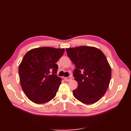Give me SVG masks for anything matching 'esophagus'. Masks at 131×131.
<instances>
[{
	"label": "esophagus",
	"mask_w": 131,
	"mask_h": 131,
	"mask_svg": "<svg viewBox=\"0 0 131 131\" xmlns=\"http://www.w3.org/2000/svg\"><path fill=\"white\" fill-rule=\"evenodd\" d=\"M72 77H71L64 78V80L66 81H70L72 80Z\"/></svg>",
	"instance_id": "obj_1"
}]
</instances>
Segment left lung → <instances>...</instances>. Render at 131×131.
<instances>
[{"label":"left lung","mask_w":131,"mask_h":131,"mask_svg":"<svg viewBox=\"0 0 131 131\" xmlns=\"http://www.w3.org/2000/svg\"><path fill=\"white\" fill-rule=\"evenodd\" d=\"M68 57L75 64L73 76L78 88L73 90L74 97L84 104L98 102L108 89L112 70L102 51L92 46L66 49Z\"/></svg>","instance_id":"8db88e82"}]
</instances>
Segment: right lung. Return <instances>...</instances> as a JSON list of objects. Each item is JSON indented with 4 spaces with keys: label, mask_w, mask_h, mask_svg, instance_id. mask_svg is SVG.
I'll list each match as a JSON object with an SVG mask.
<instances>
[{
    "label": "right lung",
    "mask_w": 131,
    "mask_h": 131,
    "mask_svg": "<svg viewBox=\"0 0 131 131\" xmlns=\"http://www.w3.org/2000/svg\"><path fill=\"white\" fill-rule=\"evenodd\" d=\"M64 49L41 47L28 51L19 66L22 89L29 100L37 104L48 102L56 96L62 79L56 74V62Z\"/></svg>",
    "instance_id": "add662e5"
}]
</instances>
